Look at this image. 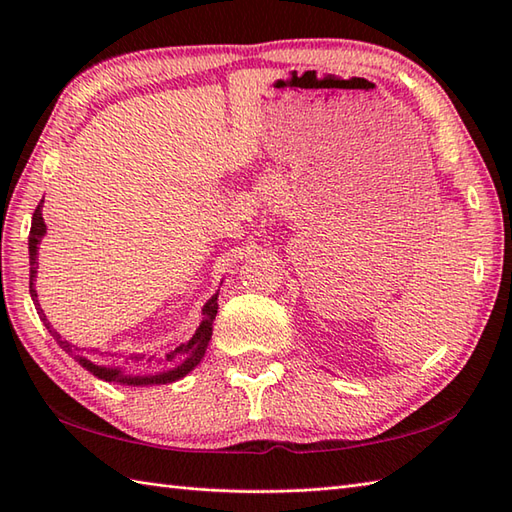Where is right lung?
<instances>
[{"label": "right lung", "mask_w": 512, "mask_h": 512, "mask_svg": "<svg viewBox=\"0 0 512 512\" xmlns=\"http://www.w3.org/2000/svg\"><path fill=\"white\" fill-rule=\"evenodd\" d=\"M41 206H43V200L37 204L35 213H32V226H30V237H28L30 297H32V301H35L39 319L52 334V339L57 341L63 350L74 358L76 363L88 369V372L94 374L96 378L107 380V383L145 387V385H167V383H173V380H180L187 376L191 369L202 361L206 347H209L211 334H213V321L217 314V295H220V292H215V295L204 303L202 323H200V328L195 330L191 339L187 343H180L176 350H171L165 358H154V356L145 358V354H129V356L112 354L110 358H103V356L83 354L81 347H76L70 341H65L63 336L52 328L50 321L46 319V314H43V310L39 306V299H37V290H35V277H37V266H39L37 255H39L41 237L46 235V222H43Z\"/></svg>", "instance_id": "right-lung-1"}]
</instances>
